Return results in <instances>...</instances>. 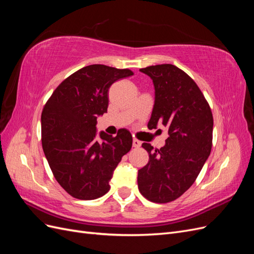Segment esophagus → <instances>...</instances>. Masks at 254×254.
<instances>
[{"label":"esophagus","mask_w":254,"mask_h":254,"mask_svg":"<svg viewBox=\"0 0 254 254\" xmlns=\"http://www.w3.org/2000/svg\"><path fill=\"white\" fill-rule=\"evenodd\" d=\"M141 142L139 141V140H136V139H133V141H132V146L133 147H135V148H137V147H140L141 146Z\"/></svg>","instance_id":"esophagus-1"}]
</instances>
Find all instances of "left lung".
<instances>
[{"instance_id": "8db88e82", "label": "left lung", "mask_w": 254, "mask_h": 254, "mask_svg": "<svg viewBox=\"0 0 254 254\" xmlns=\"http://www.w3.org/2000/svg\"><path fill=\"white\" fill-rule=\"evenodd\" d=\"M151 78L155 104L149 129H168L165 145L153 149L148 163L137 172V187L148 200L166 203L188 190L200 173L212 148L213 115L200 89L190 76L173 64L140 68Z\"/></svg>"}]
</instances>
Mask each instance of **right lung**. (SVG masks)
Segmentation results:
<instances>
[{"mask_svg": "<svg viewBox=\"0 0 254 254\" xmlns=\"http://www.w3.org/2000/svg\"><path fill=\"white\" fill-rule=\"evenodd\" d=\"M133 75L127 68L84 66L53 92L41 115L42 148L57 182L71 196L92 200L110 190L122 157L132 146L127 129L117 136L101 131L97 117L107 112L111 84Z\"/></svg>", "mask_w": 254, "mask_h": 254, "instance_id": "right-lung-1", "label": "right lung"}]
</instances>
